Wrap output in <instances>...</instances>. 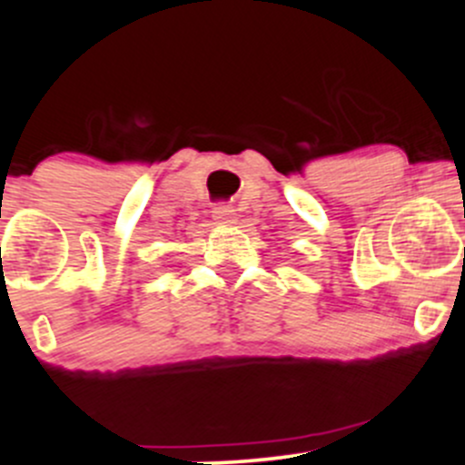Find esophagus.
Instances as JSON below:
<instances>
[{"label":"esophagus","mask_w":465,"mask_h":465,"mask_svg":"<svg viewBox=\"0 0 465 465\" xmlns=\"http://www.w3.org/2000/svg\"><path fill=\"white\" fill-rule=\"evenodd\" d=\"M213 217L214 222L222 223V226H234V223H237V213H234L231 205H217Z\"/></svg>","instance_id":"obj_1"}]
</instances>
